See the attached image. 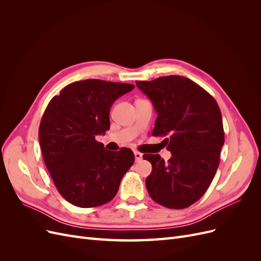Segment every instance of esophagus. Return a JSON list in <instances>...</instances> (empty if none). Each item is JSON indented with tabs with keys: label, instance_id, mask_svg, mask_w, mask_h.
I'll list each match as a JSON object with an SVG mask.
<instances>
[{
	"label": "esophagus",
	"instance_id": "obj_1",
	"mask_svg": "<svg viewBox=\"0 0 261 261\" xmlns=\"http://www.w3.org/2000/svg\"><path fill=\"white\" fill-rule=\"evenodd\" d=\"M134 154H135V160L136 161H140L141 159H143V153H140L139 151H135V152H134Z\"/></svg>",
	"mask_w": 261,
	"mask_h": 261
}]
</instances>
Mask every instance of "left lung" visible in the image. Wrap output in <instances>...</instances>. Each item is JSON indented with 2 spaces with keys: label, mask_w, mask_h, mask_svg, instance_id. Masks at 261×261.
<instances>
[{
  "label": "left lung",
  "mask_w": 261,
  "mask_h": 261,
  "mask_svg": "<svg viewBox=\"0 0 261 261\" xmlns=\"http://www.w3.org/2000/svg\"><path fill=\"white\" fill-rule=\"evenodd\" d=\"M151 100L158 117L153 136L163 141L172 156L144 154L152 165L146 178L151 198L170 209H184L200 199L216 175L224 144L222 115L217 101L188 78L171 75L137 82Z\"/></svg>",
  "instance_id": "left-lung-1"
}]
</instances>
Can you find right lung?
<instances>
[{"instance_id":"1","label":"right lung","mask_w":261,"mask_h":261,"mask_svg":"<svg viewBox=\"0 0 261 261\" xmlns=\"http://www.w3.org/2000/svg\"><path fill=\"white\" fill-rule=\"evenodd\" d=\"M134 85L100 80L69 84L49 102L39 126L46 169L64 199L92 208L112 200L135 161L130 149L110 151L96 140L110 129V109Z\"/></svg>"}]
</instances>
